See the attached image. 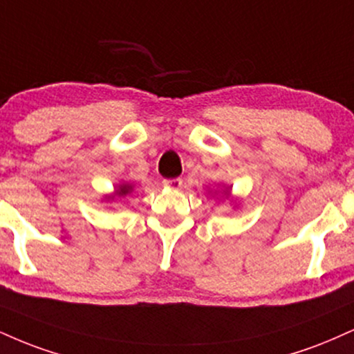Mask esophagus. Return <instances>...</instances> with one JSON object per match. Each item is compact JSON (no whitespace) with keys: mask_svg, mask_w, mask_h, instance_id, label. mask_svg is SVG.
Instances as JSON below:
<instances>
[{"mask_svg":"<svg viewBox=\"0 0 354 354\" xmlns=\"http://www.w3.org/2000/svg\"><path fill=\"white\" fill-rule=\"evenodd\" d=\"M181 185H183L181 178H169V180H163V186H166V188L178 189L181 188Z\"/></svg>","mask_w":354,"mask_h":354,"instance_id":"esophagus-1","label":"esophagus"}]
</instances>
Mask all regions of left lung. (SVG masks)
Here are the masks:
<instances>
[{
	"label": "left lung",
	"mask_w": 354,
	"mask_h": 354,
	"mask_svg": "<svg viewBox=\"0 0 354 354\" xmlns=\"http://www.w3.org/2000/svg\"><path fill=\"white\" fill-rule=\"evenodd\" d=\"M225 194H229V191H227V193H225Z\"/></svg>",
	"instance_id": "8db88e82"
}]
</instances>
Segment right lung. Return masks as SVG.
Returning a JSON list of instances; mask_svg holds the SVG:
<instances>
[{"instance_id": "1", "label": "right lung", "mask_w": 354, "mask_h": 354, "mask_svg": "<svg viewBox=\"0 0 354 354\" xmlns=\"http://www.w3.org/2000/svg\"><path fill=\"white\" fill-rule=\"evenodd\" d=\"M130 189H131L130 185H122L120 188L117 189V196H125V194H129Z\"/></svg>"}]
</instances>
